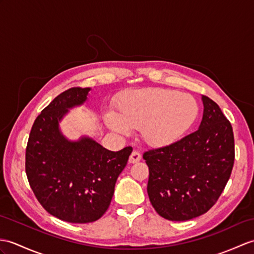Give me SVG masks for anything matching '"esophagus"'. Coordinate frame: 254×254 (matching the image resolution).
I'll use <instances>...</instances> for the list:
<instances>
[{"label":"esophagus","mask_w":254,"mask_h":254,"mask_svg":"<svg viewBox=\"0 0 254 254\" xmlns=\"http://www.w3.org/2000/svg\"><path fill=\"white\" fill-rule=\"evenodd\" d=\"M140 158L141 157H140L139 152L137 150H133L131 156H129V158H128V161H129V163H136L140 160Z\"/></svg>","instance_id":"34e87169"}]
</instances>
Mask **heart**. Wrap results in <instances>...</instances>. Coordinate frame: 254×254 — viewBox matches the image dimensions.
Returning a JSON list of instances; mask_svg holds the SVG:
<instances>
[{
	"label": "heart",
	"mask_w": 254,
	"mask_h": 254,
	"mask_svg": "<svg viewBox=\"0 0 254 254\" xmlns=\"http://www.w3.org/2000/svg\"><path fill=\"white\" fill-rule=\"evenodd\" d=\"M198 105L190 95L166 88H143L128 92L117 107V115L104 114L111 131L126 136L129 128H139L147 144L163 147L173 144L191 127Z\"/></svg>",
	"instance_id": "1"
}]
</instances>
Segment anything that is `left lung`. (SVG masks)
<instances>
[{
  "label": "left lung",
  "mask_w": 254,
  "mask_h": 254,
  "mask_svg": "<svg viewBox=\"0 0 254 254\" xmlns=\"http://www.w3.org/2000/svg\"><path fill=\"white\" fill-rule=\"evenodd\" d=\"M199 128L179 141L146 151L147 185L157 213L170 221L202 215L217 201L231 176L235 160L231 122L219 105L202 95Z\"/></svg>",
  "instance_id": "8db88e82"
}]
</instances>
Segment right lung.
<instances>
[{"instance_id": "obj_1", "label": "right lung", "mask_w": 254, "mask_h": 254, "mask_svg": "<svg viewBox=\"0 0 254 254\" xmlns=\"http://www.w3.org/2000/svg\"><path fill=\"white\" fill-rule=\"evenodd\" d=\"M91 87L60 94L35 119L26 149V173L35 197L50 214L69 223H91L107 211L118 176L132 147L110 151L83 135L71 140L60 123L86 100Z\"/></svg>"}]
</instances>
